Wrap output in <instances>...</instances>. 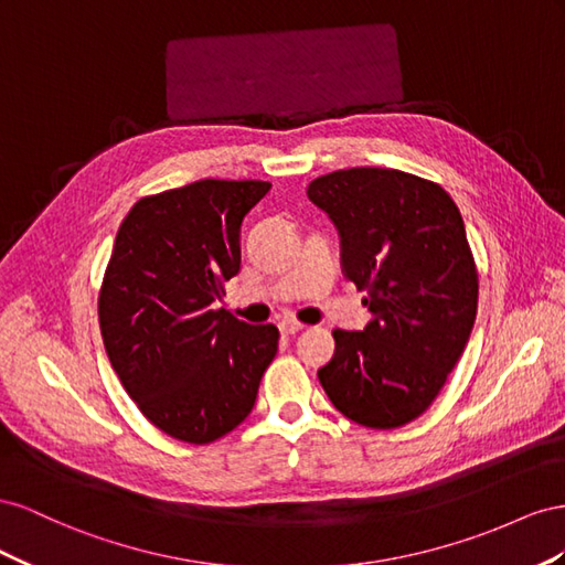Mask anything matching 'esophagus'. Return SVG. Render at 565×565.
<instances>
[{
    "mask_svg": "<svg viewBox=\"0 0 565 565\" xmlns=\"http://www.w3.org/2000/svg\"><path fill=\"white\" fill-rule=\"evenodd\" d=\"M305 327L300 324V321H296V319H291V317H284V319H279V331L284 333V335H294V333H298V331H302Z\"/></svg>",
    "mask_w": 565,
    "mask_h": 565,
    "instance_id": "34e87169",
    "label": "esophagus"
}]
</instances>
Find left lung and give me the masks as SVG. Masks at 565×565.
<instances>
[{"instance_id":"left-lung-1","label":"left lung","mask_w":565,"mask_h":565,"mask_svg":"<svg viewBox=\"0 0 565 565\" xmlns=\"http://www.w3.org/2000/svg\"><path fill=\"white\" fill-rule=\"evenodd\" d=\"M308 199L338 230L343 274L372 312L362 331H333L321 388L354 424L405 426L438 397L476 321L478 271L459 207L440 184L388 168L317 177Z\"/></svg>"}]
</instances>
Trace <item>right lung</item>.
<instances>
[{"label": "right lung", "mask_w": 565, "mask_h": 565, "mask_svg": "<svg viewBox=\"0 0 565 565\" xmlns=\"http://www.w3.org/2000/svg\"><path fill=\"white\" fill-rule=\"evenodd\" d=\"M269 182L201 180L122 220L99 294L110 366L153 426L207 445L250 414L279 329L215 302L241 269V222Z\"/></svg>", "instance_id": "right-lung-1"}]
</instances>
